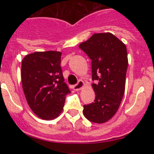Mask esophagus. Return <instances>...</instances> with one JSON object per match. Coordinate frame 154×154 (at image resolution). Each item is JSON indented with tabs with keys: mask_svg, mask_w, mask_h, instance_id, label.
I'll use <instances>...</instances> for the list:
<instances>
[{
	"mask_svg": "<svg viewBox=\"0 0 154 154\" xmlns=\"http://www.w3.org/2000/svg\"><path fill=\"white\" fill-rule=\"evenodd\" d=\"M84 82L82 80H79V82H77V84H75V85H73V89L74 90H80V89L83 87Z\"/></svg>",
	"mask_w": 154,
	"mask_h": 154,
	"instance_id": "34e87169",
	"label": "esophagus"
}]
</instances>
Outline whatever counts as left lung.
<instances>
[{
	"instance_id": "left-lung-1",
	"label": "left lung",
	"mask_w": 154,
	"mask_h": 154,
	"mask_svg": "<svg viewBox=\"0 0 154 154\" xmlns=\"http://www.w3.org/2000/svg\"><path fill=\"white\" fill-rule=\"evenodd\" d=\"M92 60L94 103L84 105L83 114L92 123H103L115 115L125 92L128 67L126 47L111 33L94 34L79 45Z\"/></svg>"
}]
</instances>
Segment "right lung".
Returning a JSON list of instances; mask_svg holds the SVG:
<instances>
[{
    "mask_svg": "<svg viewBox=\"0 0 154 154\" xmlns=\"http://www.w3.org/2000/svg\"><path fill=\"white\" fill-rule=\"evenodd\" d=\"M60 51H36L21 62L24 96L31 110L42 119L57 117L63 109L65 96L70 93L61 68Z\"/></svg>",
    "mask_w": 154,
    "mask_h": 154,
    "instance_id": "add662e5",
    "label": "right lung"
}]
</instances>
